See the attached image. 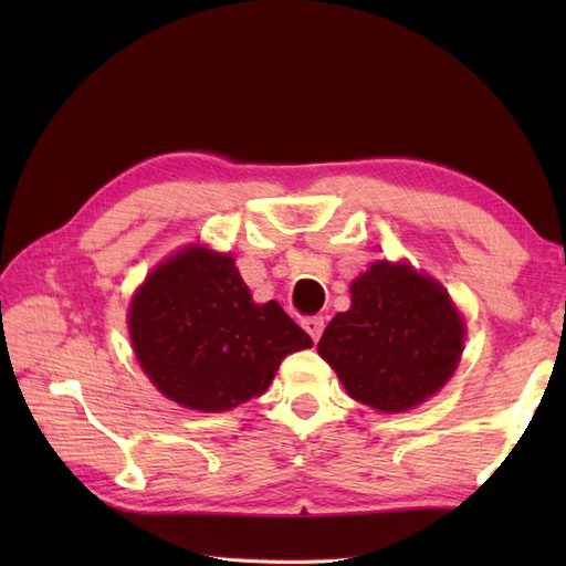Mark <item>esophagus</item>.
<instances>
[{"label":"esophagus","instance_id":"esophagus-1","mask_svg":"<svg viewBox=\"0 0 566 566\" xmlns=\"http://www.w3.org/2000/svg\"><path fill=\"white\" fill-rule=\"evenodd\" d=\"M302 326H304V331L311 335V340L316 343V340L321 338L323 328H326V323H323L321 316H306V318L302 321Z\"/></svg>","mask_w":566,"mask_h":566}]
</instances>
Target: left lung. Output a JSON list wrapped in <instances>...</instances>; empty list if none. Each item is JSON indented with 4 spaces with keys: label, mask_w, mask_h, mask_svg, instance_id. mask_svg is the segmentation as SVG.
I'll list each match as a JSON object with an SVG mask.
<instances>
[{
    "label": "left lung",
    "mask_w": 566,
    "mask_h": 566,
    "mask_svg": "<svg viewBox=\"0 0 566 566\" xmlns=\"http://www.w3.org/2000/svg\"><path fill=\"white\" fill-rule=\"evenodd\" d=\"M353 306L318 340L355 401L399 413L436 394L460 363L462 318L436 280L377 262L350 286Z\"/></svg>",
    "instance_id": "obj_1"
}]
</instances>
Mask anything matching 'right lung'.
Listing matches in <instances>:
<instances>
[{"label":"right lung","mask_w":566,"mask_h":566,"mask_svg":"<svg viewBox=\"0 0 566 566\" xmlns=\"http://www.w3.org/2000/svg\"><path fill=\"white\" fill-rule=\"evenodd\" d=\"M128 331L155 387L207 413L264 394L286 355L314 345L276 302L252 304L233 258L207 248L177 252L148 276Z\"/></svg>","instance_id":"right-lung-1"}]
</instances>
